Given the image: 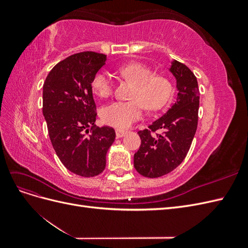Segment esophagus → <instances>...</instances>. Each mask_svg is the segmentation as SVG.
Returning <instances> with one entry per match:
<instances>
[{"instance_id": "esophagus-1", "label": "esophagus", "mask_w": 248, "mask_h": 248, "mask_svg": "<svg viewBox=\"0 0 248 248\" xmlns=\"http://www.w3.org/2000/svg\"><path fill=\"white\" fill-rule=\"evenodd\" d=\"M126 133H127V132H126L125 130H121V129H117V130H116V136H117L118 139L123 138Z\"/></svg>"}]
</instances>
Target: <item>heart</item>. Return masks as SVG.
<instances>
[{"mask_svg": "<svg viewBox=\"0 0 248 248\" xmlns=\"http://www.w3.org/2000/svg\"><path fill=\"white\" fill-rule=\"evenodd\" d=\"M121 76L136 84L131 101H115L104 107L101 118L104 123L117 128H128L149 109H158L166 104L172 92L170 81L164 77H154L147 66L131 63L119 69ZM94 92L100 97H108L114 91V80L107 71H99L92 80Z\"/></svg>", "mask_w": 248, "mask_h": 248, "instance_id": "obj_1", "label": "heart"}]
</instances>
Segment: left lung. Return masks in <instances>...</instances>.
Wrapping results in <instances>:
<instances>
[{"label": "left lung", "instance_id": "obj_1", "mask_svg": "<svg viewBox=\"0 0 248 248\" xmlns=\"http://www.w3.org/2000/svg\"><path fill=\"white\" fill-rule=\"evenodd\" d=\"M169 71L176 78L175 103L149 126L139 131L140 147L133 156V164L141 176L158 178L174 170L189 151L198 127L200 91L197 78L186 65L176 60ZM162 130L154 138L151 132Z\"/></svg>", "mask_w": 248, "mask_h": 248}]
</instances>
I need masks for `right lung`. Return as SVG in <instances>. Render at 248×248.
<instances>
[{
	"mask_svg": "<svg viewBox=\"0 0 248 248\" xmlns=\"http://www.w3.org/2000/svg\"><path fill=\"white\" fill-rule=\"evenodd\" d=\"M106 61V55L94 51L72 55L49 71L43 85L42 110L51 145L65 168L81 177L103 171L116 138L111 127L95 125L92 80Z\"/></svg>",
	"mask_w": 248,
	"mask_h": 248,
	"instance_id": "right-lung-1",
	"label": "right lung"
}]
</instances>
